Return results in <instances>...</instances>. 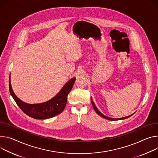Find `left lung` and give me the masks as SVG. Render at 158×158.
<instances>
[{
	"instance_id": "8db88e82",
	"label": "left lung",
	"mask_w": 158,
	"mask_h": 158,
	"mask_svg": "<svg viewBox=\"0 0 158 158\" xmlns=\"http://www.w3.org/2000/svg\"><path fill=\"white\" fill-rule=\"evenodd\" d=\"M91 103H92V105H93V108H94V110H95V111L96 112V113H97L98 114H99V116H101L102 117H103V118H105V119L109 120L114 121V120H123V119H126V118H129V117H131L132 115H133V114H134V113H133V114H131V115H129V116H128V117H123V118H110V117H106V116H105L104 114H102L101 112H100V111L98 110V108H96V106H95V105H94V102H93V99H92V98H91Z\"/></svg>"
}]
</instances>
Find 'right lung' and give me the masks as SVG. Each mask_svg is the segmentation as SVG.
Here are the masks:
<instances>
[{"label":"right lung","mask_w":158,"mask_h":158,"mask_svg":"<svg viewBox=\"0 0 158 158\" xmlns=\"http://www.w3.org/2000/svg\"><path fill=\"white\" fill-rule=\"evenodd\" d=\"M76 78L69 80L60 92L49 101L39 104H28L23 102L14 94L9 77V91L16 104L21 110L29 117L35 119H47L59 114L64 110L67 101V96L73 88Z\"/></svg>","instance_id":"obj_1"}]
</instances>
